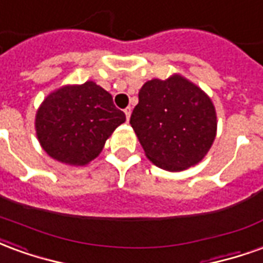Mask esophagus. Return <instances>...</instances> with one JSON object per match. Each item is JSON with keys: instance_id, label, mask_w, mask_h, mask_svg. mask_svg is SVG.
Instances as JSON below:
<instances>
[{"instance_id": "obj_1", "label": "esophagus", "mask_w": 263, "mask_h": 263, "mask_svg": "<svg viewBox=\"0 0 263 263\" xmlns=\"http://www.w3.org/2000/svg\"><path fill=\"white\" fill-rule=\"evenodd\" d=\"M124 112H125L126 121H128V120H129V117H131V112H132L131 107H128V108H125V109H124Z\"/></svg>"}]
</instances>
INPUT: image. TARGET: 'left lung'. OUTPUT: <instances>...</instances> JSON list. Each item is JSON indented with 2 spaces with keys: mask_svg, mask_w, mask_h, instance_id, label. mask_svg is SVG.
Wrapping results in <instances>:
<instances>
[{
  "mask_svg": "<svg viewBox=\"0 0 263 263\" xmlns=\"http://www.w3.org/2000/svg\"><path fill=\"white\" fill-rule=\"evenodd\" d=\"M138 97L129 124L154 165L182 172L204 159L217 135V112L197 84L175 73L146 81Z\"/></svg>",
  "mask_w": 263,
  "mask_h": 263,
  "instance_id": "8db88e82",
  "label": "left lung"
}]
</instances>
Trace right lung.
I'll return each mask as SVG.
<instances>
[{"instance_id":"add662e5","label":"right lung","mask_w":263,"mask_h":263,"mask_svg":"<svg viewBox=\"0 0 263 263\" xmlns=\"http://www.w3.org/2000/svg\"><path fill=\"white\" fill-rule=\"evenodd\" d=\"M124 122L125 114L115 107L111 94L88 80L48 94L36 111L35 131L52 159L86 166L101 154L105 141Z\"/></svg>"}]
</instances>
